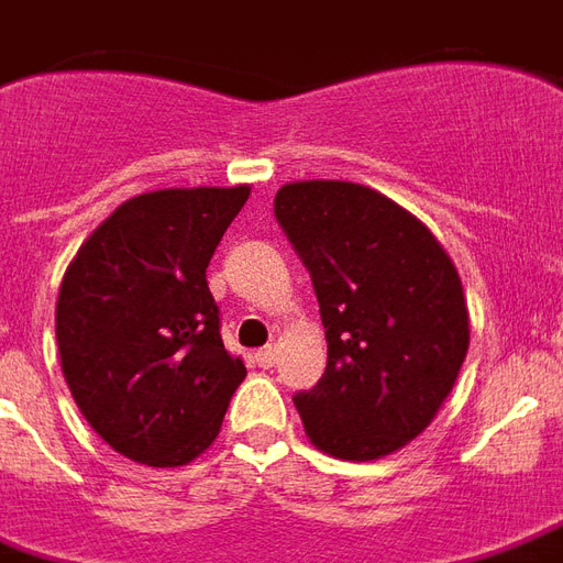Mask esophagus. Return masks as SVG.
Here are the masks:
<instances>
[{
  "instance_id": "34e87169",
  "label": "esophagus",
  "mask_w": 563,
  "mask_h": 563,
  "mask_svg": "<svg viewBox=\"0 0 563 563\" xmlns=\"http://www.w3.org/2000/svg\"><path fill=\"white\" fill-rule=\"evenodd\" d=\"M274 360H277V349H274V345H265V349L256 351V363L263 368H272Z\"/></svg>"
}]
</instances>
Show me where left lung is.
<instances>
[{
    "label": "left lung",
    "instance_id": "8db88e82",
    "mask_svg": "<svg viewBox=\"0 0 563 563\" xmlns=\"http://www.w3.org/2000/svg\"><path fill=\"white\" fill-rule=\"evenodd\" d=\"M310 272L328 368L295 396L316 449L377 461L431 424L470 349L457 268L434 233L375 188L289 183L274 197Z\"/></svg>",
    "mask_w": 563,
    "mask_h": 563
}]
</instances>
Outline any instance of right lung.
I'll list each match as a JSON object with an SVG mask.
<instances>
[{
    "mask_svg": "<svg viewBox=\"0 0 563 563\" xmlns=\"http://www.w3.org/2000/svg\"><path fill=\"white\" fill-rule=\"evenodd\" d=\"M251 195L162 188L118 206L58 291L64 380L93 431L129 461L183 466L221 431L244 363L224 349L206 268Z\"/></svg>",
    "mask_w": 563,
    "mask_h": 563,
    "instance_id": "obj_1",
    "label": "right lung"
}]
</instances>
